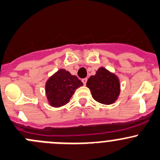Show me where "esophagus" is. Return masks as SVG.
<instances>
[{
  "label": "esophagus",
  "mask_w": 160,
  "mask_h": 160,
  "mask_svg": "<svg viewBox=\"0 0 160 160\" xmlns=\"http://www.w3.org/2000/svg\"><path fill=\"white\" fill-rule=\"evenodd\" d=\"M87 80H88V79H87V78H83V79H82V82H83V84H84V85H86V82H87Z\"/></svg>",
  "instance_id": "esophagus-1"
}]
</instances>
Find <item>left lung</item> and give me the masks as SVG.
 <instances>
[{"label":"left lung","instance_id":"obj_1","mask_svg":"<svg viewBox=\"0 0 160 160\" xmlns=\"http://www.w3.org/2000/svg\"><path fill=\"white\" fill-rule=\"evenodd\" d=\"M93 99L100 103L110 105L118 99L121 92L118 77L105 68H99L86 83Z\"/></svg>","mask_w":160,"mask_h":160}]
</instances>
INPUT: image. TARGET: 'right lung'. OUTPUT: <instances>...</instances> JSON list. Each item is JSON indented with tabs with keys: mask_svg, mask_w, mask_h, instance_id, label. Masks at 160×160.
<instances>
[{
	"mask_svg": "<svg viewBox=\"0 0 160 160\" xmlns=\"http://www.w3.org/2000/svg\"><path fill=\"white\" fill-rule=\"evenodd\" d=\"M83 83L65 69H60L46 82V95L50 106L60 107L70 101L75 90Z\"/></svg>",
	"mask_w": 160,
	"mask_h": 160,
	"instance_id": "right-lung-1",
	"label": "right lung"
}]
</instances>
